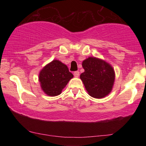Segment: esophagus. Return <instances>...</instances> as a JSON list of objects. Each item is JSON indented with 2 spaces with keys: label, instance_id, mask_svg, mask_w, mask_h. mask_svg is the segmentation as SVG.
<instances>
[{
  "label": "esophagus",
  "instance_id": "esophagus-1",
  "mask_svg": "<svg viewBox=\"0 0 146 146\" xmlns=\"http://www.w3.org/2000/svg\"><path fill=\"white\" fill-rule=\"evenodd\" d=\"M73 75H74V76L75 77V78H78V77L80 76V72L75 71L74 73H73Z\"/></svg>",
  "mask_w": 146,
  "mask_h": 146
}]
</instances>
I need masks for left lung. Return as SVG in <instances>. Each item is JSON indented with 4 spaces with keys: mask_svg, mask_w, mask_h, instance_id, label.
Returning a JSON list of instances; mask_svg holds the SVG:
<instances>
[{
    "mask_svg": "<svg viewBox=\"0 0 146 146\" xmlns=\"http://www.w3.org/2000/svg\"><path fill=\"white\" fill-rule=\"evenodd\" d=\"M84 72L80 75L88 94L95 98H102L111 91L115 81V71L104 60L90 57L84 60Z\"/></svg>",
    "mask_w": 146,
    "mask_h": 146,
    "instance_id": "1",
    "label": "left lung"
}]
</instances>
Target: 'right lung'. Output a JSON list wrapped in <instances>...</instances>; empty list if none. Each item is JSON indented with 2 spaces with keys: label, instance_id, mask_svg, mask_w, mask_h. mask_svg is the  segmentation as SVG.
I'll use <instances>...</instances> for the list:
<instances>
[{
  "label": "right lung",
  "instance_id": "obj_1",
  "mask_svg": "<svg viewBox=\"0 0 146 146\" xmlns=\"http://www.w3.org/2000/svg\"><path fill=\"white\" fill-rule=\"evenodd\" d=\"M73 77L67 66L56 60L42 68L39 75V81L42 89L46 95L56 96L62 93Z\"/></svg>",
  "mask_w": 146,
  "mask_h": 146
}]
</instances>
